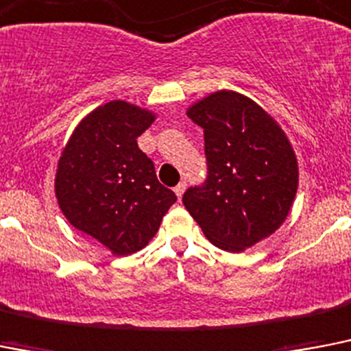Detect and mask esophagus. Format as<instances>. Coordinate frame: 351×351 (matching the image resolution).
<instances>
[{"label":"esophagus","instance_id":"1","mask_svg":"<svg viewBox=\"0 0 351 351\" xmlns=\"http://www.w3.org/2000/svg\"><path fill=\"white\" fill-rule=\"evenodd\" d=\"M185 187H187V184H185V180H182L180 184H178V185H176V187H175V193H176V196H178V200H180L182 195H184Z\"/></svg>","mask_w":351,"mask_h":351}]
</instances>
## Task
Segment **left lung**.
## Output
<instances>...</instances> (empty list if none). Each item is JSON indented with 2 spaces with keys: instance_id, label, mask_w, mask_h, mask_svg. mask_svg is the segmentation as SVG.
Listing matches in <instances>:
<instances>
[{
  "instance_id": "left-lung-1",
  "label": "left lung",
  "mask_w": 351,
  "mask_h": 351,
  "mask_svg": "<svg viewBox=\"0 0 351 351\" xmlns=\"http://www.w3.org/2000/svg\"><path fill=\"white\" fill-rule=\"evenodd\" d=\"M187 117L204 130L207 176L182 202L210 243L241 252L289 216L298 191L294 149L263 108L236 92L205 97Z\"/></svg>"
}]
</instances>
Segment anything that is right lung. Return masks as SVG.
<instances>
[{"instance_id":"1","label":"right lung","mask_w":351,"mask_h":351,"mask_svg":"<svg viewBox=\"0 0 351 351\" xmlns=\"http://www.w3.org/2000/svg\"><path fill=\"white\" fill-rule=\"evenodd\" d=\"M153 121V113L124 101L99 106L75 128L57 166L62 215L117 256L146 247L176 202L136 144Z\"/></svg>"}]
</instances>
